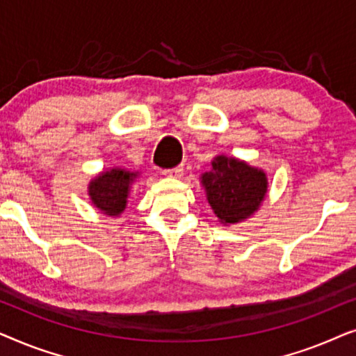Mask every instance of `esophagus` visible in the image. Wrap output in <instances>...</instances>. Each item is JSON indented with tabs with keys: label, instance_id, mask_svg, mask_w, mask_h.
<instances>
[{
	"label": "esophagus",
	"instance_id": "34e87169",
	"mask_svg": "<svg viewBox=\"0 0 356 356\" xmlns=\"http://www.w3.org/2000/svg\"><path fill=\"white\" fill-rule=\"evenodd\" d=\"M181 173H183V165H178V167H173V168L163 170V175H165V177H172V178H178V177H181Z\"/></svg>",
	"mask_w": 356,
	"mask_h": 356
}]
</instances>
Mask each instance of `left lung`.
I'll return each mask as SVG.
<instances>
[{"instance_id": "left-lung-1", "label": "left lung", "mask_w": 356, "mask_h": 356, "mask_svg": "<svg viewBox=\"0 0 356 356\" xmlns=\"http://www.w3.org/2000/svg\"><path fill=\"white\" fill-rule=\"evenodd\" d=\"M207 199L223 223H236L250 217L267 193V179L261 170L236 159L220 155L211 172L202 175Z\"/></svg>"}]
</instances>
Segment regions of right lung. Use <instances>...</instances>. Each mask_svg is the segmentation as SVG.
I'll use <instances>...</instances> for the list:
<instances>
[{
	"label": "right lung",
	"instance_id": "1",
	"mask_svg": "<svg viewBox=\"0 0 356 356\" xmlns=\"http://www.w3.org/2000/svg\"><path fill=\"white\" fill-rule=\"evenodd\" d=\"M136 178V173L113 168L104 172L90 183L89 194L95 207H99L106 216H118L126 207L129 184Z\"/></svg>",
	"mask_w": 356,
	"mask_h": 356
}]
</instances>
